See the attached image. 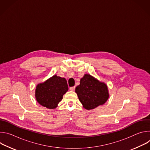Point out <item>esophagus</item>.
Returning <instances> with one entry per match:
<instances>
[{"label":"esophagus","instance_id":"34e87169","mask_svg":"<svg viewBox=\"0 0 150 150\" xmlns=\"http://www.w3.org/2000/svg\"><path fill=\"white\" fill-rule=\"evenodd\" d=\"M69 89L71 91H74L75 89V87H71L69 88Z\"/></svg>","mask_w":150,"mask_h":150}]
</instances>
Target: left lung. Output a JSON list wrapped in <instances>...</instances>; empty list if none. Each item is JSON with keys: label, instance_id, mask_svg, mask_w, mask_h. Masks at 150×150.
Returning <instances> with one entry per match:
<instances>
[{"label": "left lung", "instance_id": "left-lung-1", "mask_svg": "<svg viewBox=\"0 0 150 150\" xmlns=\"http://www.w3.org/2000/svg\"><path fill=\"white\" fill-rule=\"evenodd\" d=\"M75 92L85 109L91 110L104 104L109 97L106 84L89 74H85Z\"/></svg>", "mask_w": 150, "mask_h": 150}]
</instances>
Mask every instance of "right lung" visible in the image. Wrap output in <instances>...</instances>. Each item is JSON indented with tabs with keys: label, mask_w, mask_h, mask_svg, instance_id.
Wrapping results in <instances>:
<instances>
[{
	"label": "right lung",
	"mask_w": 150,
	"mask_h": 150,
	"mask_svg": "<svg viewBox=\"0 0 150 150\" xmlns=\"http://www.w3.org/2000/svg\"><path fill=\"white\" fill-rule=\"evenodd\" d=\"M68 90L66 79L55 75L37 85L35 96L41 105L47 109H55Z\"/></svg>",
	"instance_id": "add662e5"
}]
</instances>
